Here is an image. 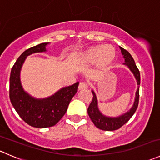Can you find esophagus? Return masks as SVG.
<instances>
[{"label":"esophagus","instance_id":"1","mask_svg":"<svg viewBox=\"0 0 160 160\" xmlns=\"http://www.w3.org/2000/svg\"><path fill=\"white\" fill-rule=\"evenodd\" d=\"M88 86H89V84H88L87 82H81V83L79 84V87H78V89L79 90H84V89H87V88H88Z\"/></svg>","mask_w":160,"mask_h":160}]
</instances>
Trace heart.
<instances>
[{
	"label": "heart",
	"mask_w": 160,
	"mask_h": 160,
	"mask_svg": "<svg viewBox=\"0 0 160 160\" xmlns=\"http://www.w3.org/2000/svg\"><path fill=\"white\" fill-rule=\"evenodd\" d=\"M115 56V50L111 45L96 46L90 48L81 56L80 59L83 62H93L97 59L100 66L111 63Z\"/></svg>",
	"instance_id": "b5f03b06"
}]
</instances>
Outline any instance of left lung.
<instances>
[{
    "label": "left lung",
    "instance_id": "obj_1",
    "mask_svg": "<svg viewBox=\"0 0 160 160\" xmlns=\"http://www.w3.org/2000/svg\"><path fill=\"white\" fill-rule=\"evenodd\" d=\"M121 51H122L123 57L125 59V62L124 64L128 66V68L131 71L134 73V76L135 77V79L137 80V83L138 85V90H137L136 93H135V99L134 102L133 106L130 111L126 112L125 114L119 116L117 118H109L103 115L100 112L99 109L98 107V100L97 97L95 95L94 92L92 90L93 93V99H92L91 103H90L89 108L88 109V113L89 114V117L94 124L97 128H100L101 130L104 131H114L120 128L121 127L123 126L126 122L129 121V119L132 117L134 113L136 111L138 105V101H139V85H140V72L138 70V67L135 65V62L134 61V59L132 58V55L128 52L127 50H125L123 48L120 47Z\"/></svg>",
    "mask_w": 160,
    "mask_h": 160
}]
</instances>
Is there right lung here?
I'll use <instances>...</instances> for the list:
<instances>
[{
    "label": "right lung",
    "mask_w": 160,
    "mask_h": 160,
    "mask_svg": "<svg viewBox=\"0 0 160 160\" xmlns=\"http://www.w3.org/2000/svg\"><path fill=\"white\" fill-rule=\"evenodd\" d=\"M47 44L41 43L23 52L13 66L10 76L9 98L11 104L22 120L35 128H49L56 125L67 112L79 85L77 82L45 99H35L23 90L19 76L24 61L32 53L46 51Z\"/></svg>",
    "instance_id": "right-lung-1"
}]
</instances>
